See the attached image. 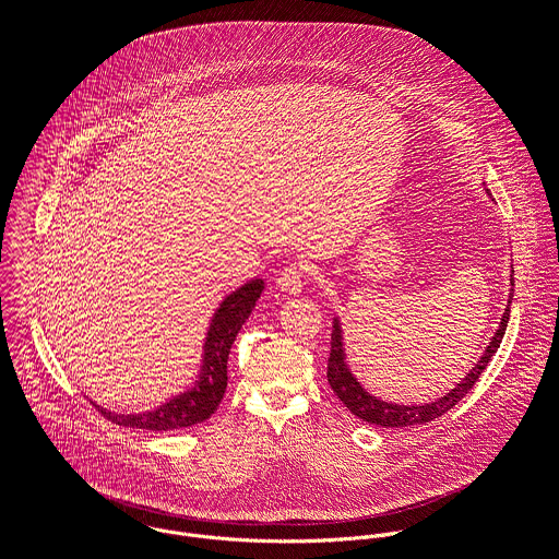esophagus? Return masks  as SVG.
I'll use <instances>...</instances> for the list:
<instances>
[{
  "label": "esophagus",
  "mask_w": 559,
  "mask_h": 559,
  "mask_svg": "<svg viewBox=\"0 0 559 559\" xmlns=\"http://www.w3.org/2000/svg\"><path fill=\"white\" fill-rule=\"evenodd\" d=\"M276 285L283 294L287 296H298L302 292V285H305V270L300 265H289L285 267L278 278H276Z\"/></svg>",
  "instance_id": "esophagus-1"
}]
</instances>
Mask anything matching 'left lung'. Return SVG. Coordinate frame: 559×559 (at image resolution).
Wrapping results in <instances>:
<instances>
[{"mask_svg": "<svg viewBox=\"0 0 559 559\" xmlns=\"http://www.w3.org/2000/svg\"><path fill=\"white\" fill-rule=\"evenodd\" d=\"M512 287H514V270H512ZM514 298V289L510 294L508 300V309L501 318L499 331L495 333L490 346L486 348V353L481 355V359L477 361V366L466 374L464 381L457 383V388H453L447 396H442L436 403L429 405H418V407H407V405H394V403H385L372 394H368L359 381L353 377V372L346 366V355H344V342H342V329H340V320L333 322V337H331V357H329V368H326V379L329 385L333 388V392L337 394V399L350 409V414H355L357 418H361L368 425H377V427H385V429H396V427H414V425H427L440 416H444L449 409H453L471 390L473 385L479 381V377L484 374V370L488 368V364L492 361L495 353L499 350L508 322H510V305Z\"/></svg>", "mask_w": 559, "mask_h": 559, "instance_id": "left-lung-1", "label": "left lung"}]
</instances>
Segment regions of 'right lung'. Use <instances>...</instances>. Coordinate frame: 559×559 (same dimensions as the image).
<instances>
[{"label":"right lung","instance_id":"1","mask_svg":"<svg viewBox=\"0 0 559 559\" xmlns=\"http://www.w3.org/2000/svg\"><path fill=\"white\" fill-rule=\"evenodd\" d=\"M261 292H263V281L254 278L224 298V302L219 305V309L211 320V329L204 342L202 372L191 390L178 394L176 399H171L169 403L160 405L154 412L123 416V414H112L97 407L102 416L119 427L145 429V431H176L211 418L226 392V383H228L226 364H228L230 346L237 333L241 331V324L252 313Z\"/></svg>","mask_w":559,"mask_h":559}]
</instances>
